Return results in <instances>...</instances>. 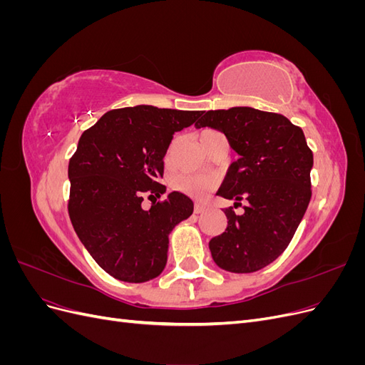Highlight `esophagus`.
<instances>
[{
    "instance_id": "esophagus-1",
    "label": "esophagus",
    "mask_w": 365,
    "mask_h": 365,
    "mask_svg": "<svg viewBox=\"0 0 365 365\" xmlns=\"http://www.w3.org/2000/svg\"><path fill=\"white\" fill-rule=\"evenodd\" d=\"M205 212V205L201 204V202H195V213H204Z\"/></svg>"
}]
</instances>
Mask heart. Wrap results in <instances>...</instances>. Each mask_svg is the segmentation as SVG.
<instances>
[{"mask_svg":"<svg viewBox=\"0 0 365 365\" xmlns=\"http://www.w3.org/2000/svg\"><path fill=\"white\" fill-rule=\"evenodd\" d=\"M219 134L216 130H204L201 134V140L210 138ZM175 152V143H172L168 153H165V163H170ZM170 187L175 192H181L184 195H189L193 197H204L208 195V192L215 187V181L208 176H200V175H192V173H182L175 176L170 181Z\"/></svg>","mask_w":365,"mask_h":365,"instance_id":"obj_1","label":"heart"}]
</instances>
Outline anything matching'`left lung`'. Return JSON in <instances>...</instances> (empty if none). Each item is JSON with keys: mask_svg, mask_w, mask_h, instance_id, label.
I'll use <instances>...</instances> for the list:
<instances>
[{"mask_svg": "<svg viewBox=\"0 0 365 365\" xmlns=\"http://www.w3.org/2000/svg\"><path fill=\"white\" fill-rule=\"evenodd\" d=\"M196 128L224 132L239 158L216 195L245 201L242 215L224 210L228 225L210 240L212 257L230 272H254L288 248L311 201L312 150L302 128L282 114L236 106L202 111Z\"/></svg>", "mask_w": 365, "mask_h": 365, "instance_id": "left-lung-1", "label": "left lung"}]
</instances>
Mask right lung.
Returning a JSON list of instances; mask_svg holds the SVG:
<instances>
[{
  "instance_id": "obj_1",
  "label": "right lung",
  "mask_w": 365,
  "mask_h": 365,
  "mask_svg": "<svg viewBox=\"0 0 365 365\" xmlns=\"http://www.w3.org/2000/svg\"><path fill=\"white\" fill-rule=\"evenodd\" d=\"M201 111L150 105L108 111L86 129L68 164V215L76 235L114 279L143 283L168 263L169 235L193 213V201L160 184L164 155L175 132L193 125ZM149 195L154 202L143 210Z\"/></svg>"
}]
</instances>
